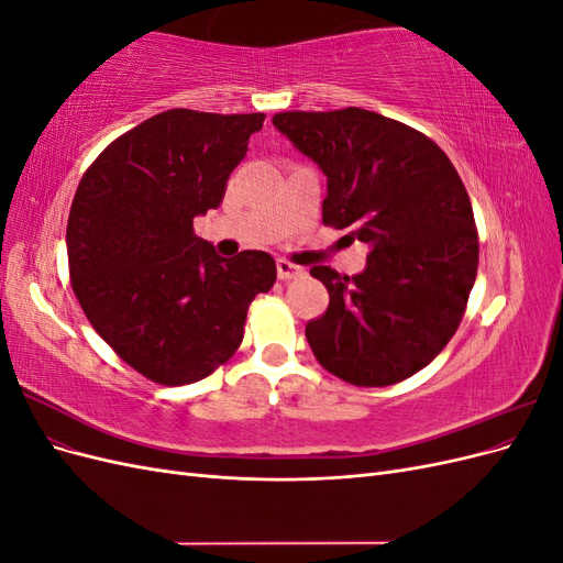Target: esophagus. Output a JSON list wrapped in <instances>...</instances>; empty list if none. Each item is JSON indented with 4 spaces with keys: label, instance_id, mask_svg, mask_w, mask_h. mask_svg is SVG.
<instances>
[{
    "label": "esophagus",
    "instance_id": "obj_1",
    "mask_svg": "<svg viewBox=\"0 0 563 563\" xmlns=\"http://www.w3.org/2000/svg\"><path fill=\"white\" fill-rule=\"evenodd\" d=\"M277 275H279V279H282V282H288V279H298V277H302V275H305V269L282 258V261H277Z\"/></svg>",
    "mask_w": 563,
    "mask_h": 563
}]
</instances>
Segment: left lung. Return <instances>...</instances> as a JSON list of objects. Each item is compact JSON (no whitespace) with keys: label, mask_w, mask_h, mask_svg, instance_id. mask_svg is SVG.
Masks as SVG:
<instances>
[{"label":"left lung","mask_w":563,"mask_h":563,"mask_svg":"<svg viewBox=\"0 0 563 563\" xmlns=\"http://www.w3.org/2000/svg\"><path fill=\"white\" fill-rule=\"evenodd\" d=\"M272 124L327 174L323 225L371 251L354 277L310 269L331 298L305 329L317 362L356 387L411 378L457 331L479 265L455 166L424 133L362 108L277 112Z\"/></svg>","instance_id":"1"}]
</instances>
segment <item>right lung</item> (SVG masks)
<instances>
[{
	"instance_id": "add662e5",
	"label": "right lung",
	"mask_w": 563,
	"mask_h": 563,
	"mask_svg": "<svg viewBox=\"0 0 563 563\" xmlns=\"http://www.w3.org/2000/svg\"><path fill=\"white\" fill-rule=\"evenodd\" d=\"M263 112L166 110L114 139L84 172L67 218L70 284L96 333L152 383L190 385L242 345L275 258H220L192 220L216 209Z\"/></svg>"
}]
</instances>
